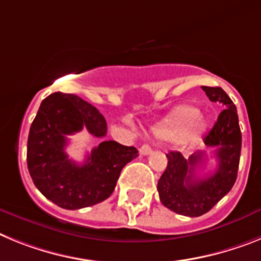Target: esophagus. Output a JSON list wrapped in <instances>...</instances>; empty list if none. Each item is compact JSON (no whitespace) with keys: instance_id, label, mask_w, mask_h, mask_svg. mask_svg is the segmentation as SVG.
I'll use <instances>...</instances> for the list:
<instances>
[{"instance_id":"esophagus-1","label":"esophagus","mask_w":261,"mask_h":261,"mask_svg":"<svg viewBox=\"0 0 261 261\" xmlns=\"http://www.w3.org/2000/svg\"><path fill=\"white\" fill-rule=\"evenodd\" d=\"M139 152H140V155H149V153L152 152V148H151V147L148 146V144H143V146L140 147V149H139Z\"/></svg>"}]
</instances>
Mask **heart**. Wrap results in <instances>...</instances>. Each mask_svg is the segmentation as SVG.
<instances>
[{
  "instance_id": "1",
  "label": "heart",
  "mask_w": 261,
  "mask_h": 261,
  "mask_svg": "<svg viewBox=\"0 0 261 261\" xmlns=\"http://www.w3.org/2000/svg\"><path fill=\"white\" fill-rule=\"evenodd\" d=\"M201 113L193 106H184L172 115L167 123L155 128L153 134L164 140H190L202 133L205 122L201 119Z\"/></svg>"
}]
</instances>
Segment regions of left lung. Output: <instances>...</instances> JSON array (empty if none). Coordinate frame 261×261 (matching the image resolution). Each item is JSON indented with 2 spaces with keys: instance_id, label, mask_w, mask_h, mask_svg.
Wrapping results in <instances>:
<instances>
[{
  "instance_id": "obj_1",
  "label": "left lung",
  "mask_w": 261,
  "mask_h": 261,
  "mask_svg": "<svg viewBox=\"0 0 261 261\" xmlns=\"http://www.w3.org/2000/svg\"><path fill=\"white\" fill-rule=\"evenodd\" d=\"M212 102H219L223 110L203 143L214 149L217 169L203 178L196 177V169L203 168L205 153L198 151L185 159L177 151L167 155L168 165L158 182L159 197L165 207L187 217H199L213 209L234 187L239 168L242 133L237 108L219 87H202Z\"/></svg>"
}]
</instances>
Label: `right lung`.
Segmentation results:
<instances>
[{
	"label": "right lung",
	"instance_id": "1",
	"mask_svg": "<svg viewBox=\"0 0 261 261\" xmlns=\"http://www.w3.org/2000/svg\"><path fill=\"white\" fill-rule=\"evenodd\" d=\"M87 128L106 135L103 115L74 94L54 93L40 103L27 139V168L43 196L63 209L76 210L102 202L113 193L122 168L138 156L135 147L105 140L84 164L68 158V135Z\"/></svg>",
	"mask_w": 261,
	"mask_h": 261
}]
</instances>
